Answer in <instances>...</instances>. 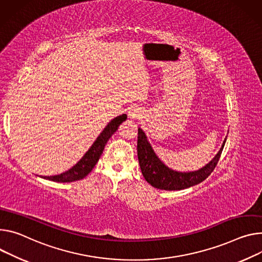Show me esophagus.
<instances>
[{
    "label": "esophagus",
    "mask_w": 262,
    "mask_h": 262,
    "mask_svg": "<svg viewBox=\"0 0 262 262\" xmlns=\"http://www.w3.org/2000/svg\"><path fill=\"white\" fill-rule=\"evenodd\" d=\"M138 115H139V114H137V111H135V110H130V111H129V116H130L132 118H136V117H138Z\"/></svg>",
    "instance_id": "1"
}]
</instances>
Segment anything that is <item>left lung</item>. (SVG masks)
Listing matches in <instances>:
<instances>
[{
  "label": "left lung",
  "mask_w": 262,
  "mask_h": 262,
  "mask_svg": "<svg viewBox=\"0 0 262 262\" xmlns=\"http://www.w3.org/2000/svg\"><path fill=\"white\" fill-rule=\"evenodd\" d=\"M226 140L216 154L206 166L196 171L180 172L167 167L156 155L145 133L138 128V159L144 179L152 187L161 190H182L205 181L215 168L224 149Z\"/></svg>",
  "instance_id": "left-lung-1"
}]
</instances>
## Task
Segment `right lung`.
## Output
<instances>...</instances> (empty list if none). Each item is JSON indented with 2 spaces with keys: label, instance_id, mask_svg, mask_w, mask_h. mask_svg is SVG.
I'll return each instance as SVG.
<instances>
[{
  "label": "right lung",
  "instance_id": "obj_1",
  "mask_svg": "<svg viewBox=\"0 0 262 262\" xmlns=\"http://www.w3.org/2000/svg\"><path fill=\"white\" fill-rule=\"evenodd\" d=\"M126 118L127 116L125 114H122L113 119V120L102 130V133L98 136V138L94 142L93 145L90 147V149L85 152V155L80 159V161L77 164L73 166L72 168L57 176L41 177V178L49 181H53V182H59V183H70V182L78 181L85 178L98 162L104 149L106 142L114 135V133H116L119 125L126 120Z\"/></svg>",
  "mask_w": 262,
  "mask_h": 262
}]
</instances>
